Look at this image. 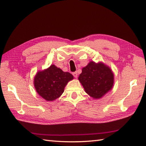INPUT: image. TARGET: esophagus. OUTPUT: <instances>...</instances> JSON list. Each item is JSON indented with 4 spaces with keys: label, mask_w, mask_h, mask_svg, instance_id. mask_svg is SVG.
<instances>
[{
    "label": "esophagus",
    "mask_w": 146,
    "mask_h": 146,
    "mask_svg": "<svg viewBox=\"0 0 146 146\" xmlns=\"http://www.w3.org/2000/svg\"><path fill=\"white\" fill-rule=\"evenodd\" d=\"M72 75L74 76V77H76V78H77V75H78V74H77V72H74L72 73Z\"/></svg>",
    "instance_id": "1"
}]
</instances>
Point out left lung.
Masks as SVG:
<instances>
[{"mask_svg": "<svg viewBox=\"0 0 146 146\" xmlns=\"http://www.w3.org/2000/svg\"><path fill=\"white\" fill-rule=\"evenodd\" d=\"M114 77L108 66L91 61L82 68L78 79L87 94L94 99H100L112 89Z\"/></svg>", "mask_w": 146, "mask_h": 146, "instance_id": "left-lung-1", "label": "left lung"}]
</instances>
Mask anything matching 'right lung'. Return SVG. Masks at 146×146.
<instances>
[{
    "label": "right lung",
    "mask_w": 146,
    "mask_h": 146,
    "mask_svg": "<svg viewBox=\"0 0 146 146\" xmlns=\"http://www.w3.org/2000/svg\"><path fill=\"white\" fill-rule=\"evenodd\" d=\"M73 79L70 73L63 72L55 65H51L47 69L38 71L34 84L38 95L47 101H52L62 94L64 87Z\"/></svg>",
    "instance_id": "right-lung-1"
}]
</instances>
